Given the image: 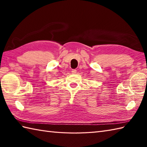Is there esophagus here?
Here are the masks:
<instances>
[{
    "mask_svg": "<svg viewBox=\"0 0 147 147\" xmlns=\"http://www.w3.org/2000/svg\"><path fill=\"white\" fill-rule=\"evenodd\" d=\"M71 73H72V74H76V70L73 69L71 71Z\"/></svg>",
    "mask_w": 147,
    "mask_h": 147,
    "instance_id": "34e87169",
    "label": "esophagus"
}]
</instances>
